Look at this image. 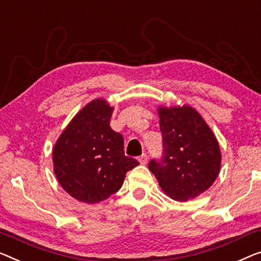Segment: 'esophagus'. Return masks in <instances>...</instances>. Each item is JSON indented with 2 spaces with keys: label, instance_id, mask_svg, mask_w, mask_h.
Wrapping results in <instances>:
<instances>
[{
  "label": "esophagus",
  "instance_id": "esophagus-1",
  "mask_svg": "<svg viewBox=\"0 0 261 261\" xmlns=\"http://www.w3.org/2000/svg\"><path fill=\"white\" fill-rule=\"evenodd\" d=\"M138 161L142 165H145L147 163V155L145 153H143L142 155H139V157H138Z\"/></svg>",
  "mask_w": 261,
  "mask_h": 261
}]
</instances>
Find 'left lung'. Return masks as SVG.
<instances>
[{
    "instance_id": "1",
    "label": "left lung",
    "mask_w": 261,
    "mask_h": 261,
    "mask_svg": "<svg viewBox=\"0 0 261 261\" xmlns=\"http://www.w3.org/2000/svg\"><path fill=\"white\" fill-rule=\"evenodd\" d=\"M163 155L149 169L163 191L186 201L206 191L220 170L219 144L203 117L189 106L158 108Z\"/></svg>"
}]
</instances>
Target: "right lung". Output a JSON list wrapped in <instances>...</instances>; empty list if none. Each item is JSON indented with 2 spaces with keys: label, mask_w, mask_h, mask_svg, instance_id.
<instances>
[{
  "label": "right lung",
  "mask_w": 261,
  "mask_h": 261,
  "mask_svg": "<svg viewBox=\"0 0 261 261\" xmlns=\"http://www.w3.org/2000/svg\"><path fill=\"white\" fill-rule=\"evenodd\" d=\"M114 108L106 99L87 104L54 146V171L64 191L87 204L108 199L139 163L124 153L123 136L110 127Z\"/></svg>",
  "instance_id": "right-lung-1"
}]
</instances>
